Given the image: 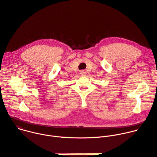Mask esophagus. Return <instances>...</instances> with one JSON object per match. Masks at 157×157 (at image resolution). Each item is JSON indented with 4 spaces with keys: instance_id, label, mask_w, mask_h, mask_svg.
<instances>
[{
    "instance_id": "obj_1",
    "label": "esophagus",
    "mask_w": 157,
    "mask_h": 157,
    "mask_svg": "<svg viewBox=\"0 0 157 157\" xmlns=\"http://www.w3.org/2000/svg\"><path fill=\"white\" fill-rule=\"evenodd\" d=\"M86 71H84V70H82L81 71H80V75H82V76H85V75H86Z\"/></svg>"
}]
</instances>
